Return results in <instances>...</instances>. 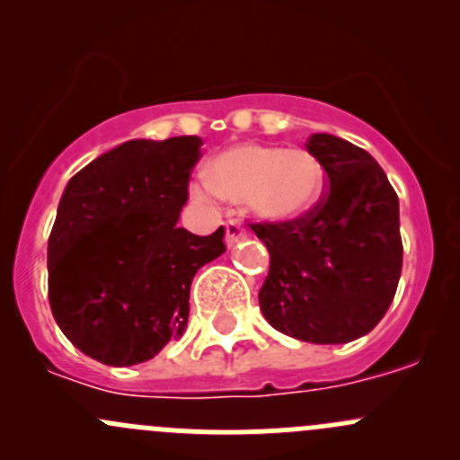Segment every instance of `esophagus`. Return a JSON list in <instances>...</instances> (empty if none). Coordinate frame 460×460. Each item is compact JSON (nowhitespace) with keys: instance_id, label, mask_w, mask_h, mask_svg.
Listing matches in <instances>:
<instances>
[{"instance_id":"esophagus-1","label":"esophagus","mask_w":460,"mask_h":460,"mask_svg":"<svg viewBox=\"0 0 460 460\" xmlns=\"http://www.w3.org/2000/svg\"><path fill=\"white\" fill-rule=\"evenodd\" d=\"M243 238H247V229H244L238 220L226 222V235H225L226 244H229V247H234V244L240 243Z\"/></svg>"}]
</instances>
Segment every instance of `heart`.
I'll list each match as a JSON object with an SVG mask.
<instances>
[{
  "instance_id": "heart-1",
  "label": "heart",
  "mask_w": 460,
  "mask_h": 460,
  "mask_svg": "<svg viewBox=\"0 0 460 460\" xmlns=\"http://www.w3.org/2000/svg\"><path fill=\"white\" fill-rule=\"evenodd\" d=\"M208 182H198L193 196L211 204L217 196L247 202L264 220L287 222L305 216L323 193V166L305 148L238 146L208 164Z\"/></svg>"
}]
</instances>
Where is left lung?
<instances>
[{
    "label": "left lung",
    "mask_w": 460,
    "mask_h": 460,
    "mask_svg": "<svg viewBox=\"0 0 460 460\" xmlns=\"http://www.w3.org/2000/svg\"><path fill=\"white\" fill-rule=\"evenodd\" d=\"M307 151L324 169L327 189L296 220L252 225L269 252L258 300L278 332L341 345L372 332L396 296L398 196L378 162L356 144L314 133Z\"/></svg>",
    "instance_id": "1"
}]
</instances>
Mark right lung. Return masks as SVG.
<instances>
[{"instance_id": "obj_1", "label": "right lung", "mask_w": 460, "mask_h": 460, "mask_svg": "<svg viewBox=\"0 0 460 460\" xmlns=\"http://www.w3.org/2000/svg\"><path fill=\"white\" fill-rule=\"evenodd\" d=\"M200 146L196 136L124 142L64 189L49 238L50 312L100 363H144L182 336L193 276L225 253V226H178Z\"/></svg>"}]
</instances>
